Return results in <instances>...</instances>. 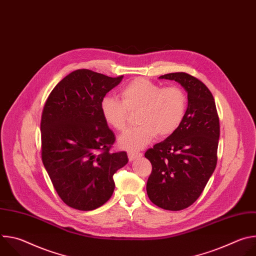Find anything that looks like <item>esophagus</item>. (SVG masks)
Listing matches in <instances>:
<instances>
[{"instance_id": "1", "label": "esophagus", "mask_w": 256, "mask_h": 256, "mask_svg": "<svg viewBox=\"0 0 256 256\" xmlns=\"http://www.w3.org/2000/svg\"><path fill=\"white\" fill-rule=\"evenodd\" d=\"M142 154L140 152H128V156L130 161H132L136 158H140V157H142Z\"/></svg>"}]
</instances>
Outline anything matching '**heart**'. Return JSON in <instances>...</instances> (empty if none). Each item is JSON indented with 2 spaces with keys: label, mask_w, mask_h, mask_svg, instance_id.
<instances>
[{
  "label": "heart",
  "mask_w": 256,
  "mask_h": 256,
  "mask_svg": "<svg viewBox=\"0 0 256 256\" xmlns=\"http://www.w3.org/2000/svg\"><path fill=\"white\" fill-rule=\"evenodd\" d=\"M188 109V95L179 86L163 87L146 79H134L122 91V101L105 97L101 102V112L105 122L118 132H124L128 124L130 114L138 112L136 124L140 126L124 134L118 140L120 147L134 152L144 148L157 134L168 138L184 120Z\"/></svg>",
  "instance_id": "b5f03b06"
}]
</instances>
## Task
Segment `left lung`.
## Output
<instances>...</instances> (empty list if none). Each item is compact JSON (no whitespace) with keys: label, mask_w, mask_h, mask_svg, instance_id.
<instances>
[{"label":"left lung","mask_w":256,"mask_h":256,"mask_svg":"<svg viewBox=\"0 0 256 256\" xmlns=\"http://www.w3.org/2000/svg\"><path fill=\"white\" fill-rule=\"evenodd\" d=\"M159 78L184 87L188 106L178 130L144 153L152 164L147 194L159 208L180 210L200 198L216 168L220 122L212 94L202 81L184 72Z\"/></svg>","instance_id":"8db88e82"}]
</instances>
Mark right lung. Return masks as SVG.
Returning <instances> with one entry per match:
<instances>
[{
    "label": "right lung",
    "instance_id": "obj_1",
    "mask_svg": "<svg viewBox=\"0 0 256 256\" xmlns=\"http://www.w3.org/2000/svg\"><path fill=\"white\" fill-rule=\"evenodd\" d=\"M124 76L91 70L72 72L52 89L42 114V159L62 200L80 210L104 204L114 194V175L128 163L101 112L107 92Z\"/></svg>",
    "mask_w": 256,
    "mask_h": 256
}]
</instances>
